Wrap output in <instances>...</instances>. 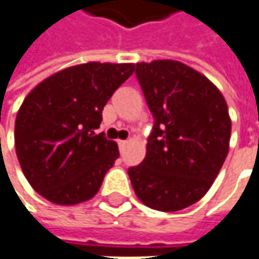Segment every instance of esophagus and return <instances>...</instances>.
Masks as SVG:
<instances>
[{
	"label": "esophagus",
	"instance_id": "34e87169",
	"mask_svg": "<svg viewBox=\"0 0 259 259\" xmlns=\"http://www.w3.org/2000/svg\"><path fill=\"white\" fill-rule=\"evenodd\" d=\"M117 145H119V148H120V151H122V149L128 145V142H126V140H119V142H117Z\"/></svg>",
	"mask_w": 259,
	"mask_h": 259
}]
</instances>
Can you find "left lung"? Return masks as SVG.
I'll return each mask as SVG.
<instances>
[{
    "instance_id": "left-lung-1",
    "label": "left lung",
    "mask_w": 259,
    "mask_h": 259,
    "mask_svg": "<svg viewBox=\"0 0 259 259\" xmlns=\"http://www.w3.org/2000/svg\"><path fill=\"white\" fill-rule=\"evenodd\" d=\"M136 76L154 116L146 157L128 175L152 209L180 211L209 190L229 149L231 119L220 90L175 60L137 63Z\"/></svg>"
}]
</instances>
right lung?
<instances>
[{
  "label": "right lung",
  "instance_id": "obj_1",
  "mask_svg": "<svg viewBox=\"0 0 259 259\" xmlns=\"http://www.w3.org/2000/svg\"><path fill=\"white\" fill-rule=\"evenodd\" d=\"M134 69L133 63L72 66L27 95L15 122V148L27 181L40 196L75 205L98 193L119 149L95 130L107 101Z\"/></svg>",
  "mask_w": 259,
  "mask_h": 259
}]
</instances>
